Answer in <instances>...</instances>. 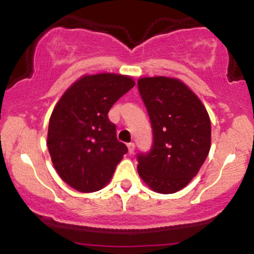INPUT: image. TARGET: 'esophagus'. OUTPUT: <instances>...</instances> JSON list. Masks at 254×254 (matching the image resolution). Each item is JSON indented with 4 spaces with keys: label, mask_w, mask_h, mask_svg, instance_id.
<instances>
[{
    "label": "esophagus",
    "mask_w": 254,
    "mask_h": 254,
    "mask_svg": "<svg viewBox=\"0 0 254 254\" xmlns=\"http://www.w3.org/2000/svg\"><path fill=\"white\" fill-rule=\"evenodd\" d=\"M127 150H129L130 154H132L133 151H135V143H132V142H131V143H127Z\"/></svg>",
    "instance_id": "obj_1"
}]
</instances>
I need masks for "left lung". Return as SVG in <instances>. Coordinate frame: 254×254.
Returning <instances> with one entry per match:
<instances>
[{
	"label": "left lung",
	"mask_w": 254,
	"mask_h": 254,
	"mask_svg": "<svg viewBox=\"0 0 254 254\" xmlns=\"http://www.w3.org/2000/svg\"><path fill=\"white\" fill-rule=\"evenodd\" d=\"M153 144L137 154V171L151 190L174 193L198 173L210 150L211 124L205 107L182 81L143 77L137 82Z\"/></svg>",
	"instance_id": "obj_1"
}]
</instances>
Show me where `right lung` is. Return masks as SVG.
<instances>
[{"instance_id":"obj_1","label":"right lung","mask_w":254,"mask_h":254,"mask_svg":"<svg viewBox=\"0 0 254 254\" xmlns=\"http://www.w3.org/2000/svg\"><path fill=\"white\" fill-rule=\"evenodd\" d=\"M133 86L132 78L117 74L83 76L52 111L48 132L52 164L63 182L75 190L103 189L127 153L107 113Z\"/></svg>"}]
</instances>
